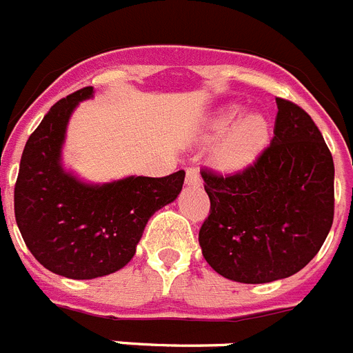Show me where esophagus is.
<instances>
[{"label": "esophagus", "mask_w": 353, "mask_h": 353, "mask_svg": "<svg viewBox=\"0 0 353 353\" xmlns=\"http://www.w3.org/2000/svg\"><path fill=\"white\" fill-rule=\"evenodd\" d=\"M185 183H188V185H200L201 179L198 170H194V168H188V170H185Z\"/></svg>", "instance_id": "obj_1"}]
</instances>
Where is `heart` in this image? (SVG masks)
I'll return each instance as SVG.
<instances>
[{
	"instance_id": "1",
	"label": "heart",
	"mask_w": 353,
	"mask_h": 353,
	"mask_svg": "<svg viewBox=\"0 0 353 353\" xmlns=\"http://www.w3.org/2000/svg\"><path fill=\"white\" fill-rule=\"evenodd\" d=\"M241 114L237 105L223 108L210 125L214 134L225 132L214 150V161L225 171H241L261 155L270 141V123L261 112Z\"/></svg>"
}]
</instances>
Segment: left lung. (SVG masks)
<instances>
[{
  "label": "left lung",
  "instance_id": "8db88e82",
  "mask_svg": "<svg viewBox=\"0 0 353 353\" xmlns=\"http://www.w3.org/2000/svg\"><path fill=\"white\" fill-rule=\"evenodd\" d=\"M270 146L236 173L201 170L210 200L203 257L225 279L264 284L305 268L334 221V161L311 116L276 98Z\"/></svg>",
  "mask_w": 353,
  "mask_h": 353
}]
</instances>
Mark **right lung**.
<instances>
[{
    "label": "right lung",
    "mask_w": 353,
    "mask_h": 353,
    "mask_svg": "<svg viewBox=\"0 0 353 353\" xmlns=\"http://www.w3.org/2000/svg\"><path fill=\"white\" fill-rule=\"evenodd\" d=\"M83 87L57 101L26 141L14 188L21 236L46 270L68 279L110 275L130 263L148 219L182 191L185 171L89 185L60 165L69 116Z\"/></svg>",
    "instance_id": "add662e5"
}]
</instances>
